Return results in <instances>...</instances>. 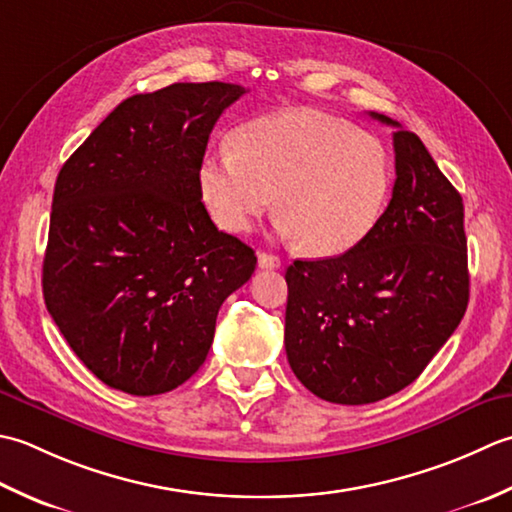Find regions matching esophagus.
<instances>
[{
  "label": "esophagus",
  "instance_id": "1",
  "mask_svg": "<svg viewBox=\"0 0 512 512\" xmlns=\"http://www.w3.org/2000/svg\"><path fill=\"white\" fill-rule=\"evenodd\" d=\"M280 265V258L276 254H269V252H258V267L260 269H278Z\"/></svg>",
  "mask_w": 512,
  "mask_h": 512
}]
</instances>
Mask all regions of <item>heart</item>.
<instances>
[{"label": "heart", "mask_w": 512, "mask_h": 512, "mask_svg": "<svg viewBox=\"0 0 512 512\" xmlns=\"http://www.w3.org/2000/svg\"><path fill=\"white\" fill-rule=\"evenodd\" d=\"M207 212L229 234H245L271 205L278 229L314 256H340L378 225L391 192L384 145L356 125L316 110H285L245 123L234 150L198 168Z\"/></svg>", "instance_id": "obj_1"}]
</instances>
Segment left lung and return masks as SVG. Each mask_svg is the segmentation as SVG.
<instances>
[{
	"label": "left lung",
	"instance_id": "obj_1",
	"mask_svg": "<svg viewBox=\"0 0 512 512\" xmlns=\"http://www.w3.org/2000/svg\"><path fill=\"white\" fill-rule=\"evenodd\" d=\"M393 125L389 207L364 241L287 267L285 351L318 398L371 404L420 375L464 318V203L417 134Z\"/></svg>",
	"mask_w": 512,
	"mask_h": 512
}]
</instances>
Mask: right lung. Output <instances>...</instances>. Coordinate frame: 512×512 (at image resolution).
<instances>
[{
    "instance_id": "add662e5",
    "label": "right lung",
    "mask_w": 512,
    "mask_h": 512,
    "mask_svg": "<svg viewBox=\"0 0 512 512\" xmlns=\"http://www.w3.org/2000/svg\"><path fill=\"white\" fill-rule=\"evenodd\" d=\"M245 92L207 81L134 95L59 170L44 300L112 389L159 395L190 380L218 309L254 274V249L218 232L198 187L214 123Z\"/></svg>"
}]
</instances>
